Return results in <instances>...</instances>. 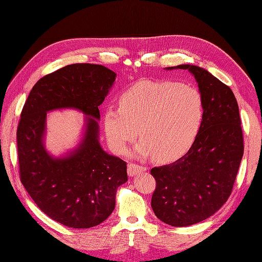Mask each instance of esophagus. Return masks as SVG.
<instances>
[{
    "label": "esophagus",
    "instance_id": "esophagus-1",
    "mask_svg": "<svg viewBox=\"0 0 262 262\" xmlns=\"http://www.w3.org/2000/svg\"><path fill=\"white\" fill-rule=\"evenodd\" d=\"M145 170H146V168L143 167V166H140L137 164H129L128 165V175L130 177L136 176V175H138V173H141Z\"/></svg>",
    "mask_w": 262,
    "mask_h": 262
}]
</instances>
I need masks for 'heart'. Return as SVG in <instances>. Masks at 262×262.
Returning a JSON list of instances; mask_svg holds the SVG:
<instances>
[{"label": "heart", "instance_id": "1", "mask_svg": "<svg viewBox=\"0 0 262 262\" xmlns=\"http://www.w3.org/2000/svg\"><path fill=\"white\" fill-rule=\"evenodd\" d=\"M203 117L204 100L196 87L171 81H143L121 95L119 108L106 110L104 130L116 154L128 152L139 132L136 156L168 163L191 147Z\"/></svg>", "mask_w": 262, "mask_h": 262}]
</instances>
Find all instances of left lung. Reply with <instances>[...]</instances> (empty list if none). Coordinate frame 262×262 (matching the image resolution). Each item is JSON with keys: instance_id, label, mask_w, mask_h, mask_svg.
Instances as JSON below:
<instances>
[{"instance_id": "left-lung-1", "label": "left lung", "mask_w": 262, "mask_h": 262, "mask_svg": "<svg viewBox=\"0 0 262 262\" xmlns=\"http://www.w3.org/2000/svg\"><path fill=\"white\" fill-rule=\"evenodd\" d=\"M165 70H188L204 100L203 122L191 147L176 162L150 170L156 180L150 202L155 215L182 227L207 220L226 202L244 155V141L238 105L227 85L193 64Z\"/></svg>"}]
</instances>
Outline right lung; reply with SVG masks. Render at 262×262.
Returning a JSON list of instances; mask_svg holds the SVG:
<instances>
[{
  "instance_id": "1",
  "label": "right lung",
  "mask_w": 262,
  "mask_h": 262,
  "mask_svg": "<svg viewBox=\"0 0 262 262\" xmlns=\"http://www.w3.org/2000/svg\"><path fill=\"white\" fill-rule=\"evenodd\" d=\"M117 74L104 66L76 63L39 80L24 105L17 128L20 180L45 214L69 227L90 228L113 213L117 189L128 180L126 163L99 142L98 107ZM82 112L78 144L57 157L46 149V115L55 110Z\"/></svg>"
}]
</instances>
